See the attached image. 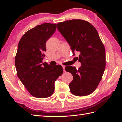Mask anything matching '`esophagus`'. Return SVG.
I'll list each match as a JSON object with an SVG mask.
<instances>
[{
  "label": "esophagus",
  "instance_id": "esophagus-1",
  "mask_svg": "<svg viewBox=\"0 0 122 122\" xmlns=\"http://www.w3.org/2000/svg\"><path fill=\"white\" fill-rule=\"evenodd\" d=\"M62 67H63V71L65 72L66 70H65V66H62Z\"/></svg>",
  "mask_w": 122,
  "mask_h": 122
}]
</instances>
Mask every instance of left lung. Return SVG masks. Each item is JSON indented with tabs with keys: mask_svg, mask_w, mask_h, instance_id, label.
<instances>
[{
	"mask_svg": "<svg viewBox=\"0 0 122 122\" xmlns=\"http://www.w3.org/2000/svg\"><path fill=\"white\" fill-rule=\"evenodd\" d=\"M57 30L70 45L72 53H79L78 69L72 66L65 68L72 75L69 87L76 96H85L96 89L105 71L106 52L98 32L91 24L80 19L57 23Z\"/></svg>",
	"mask_w": 122,
	"mask_h": 122,
	"instance_id": "obj_1",
	"label": "left lung"
}]
</instances>
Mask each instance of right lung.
Here are the masks:
<instances>
[{"mask_svg": "<svg viewBox=\"0 0 122 122\" xmlns=\"http://www.w3.org/2000/svg\"><path fill=\"white\" fill-rule=\"evenodd\" d=\"M56 29L55 23L37 25L26 32L18 44L15 58L17 75L28 92L37 98L52 96L55 81L63 73L61 65L43 62L46 43Z\"/></svg>", "mask_w": 122, "mask_h": 122, "instance_id": "add662e5", "label": "right lung"}]
</instances>
